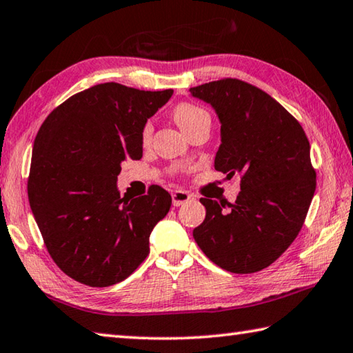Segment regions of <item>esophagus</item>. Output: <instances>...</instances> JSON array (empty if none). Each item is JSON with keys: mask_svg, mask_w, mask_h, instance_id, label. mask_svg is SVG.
Here are the masks:
<instances>
[{"mask_svg": "<svg viewBox=\"0 0 353 353\" xmlns=\"http://www.w3.org/2000/svg\"><path fill=\"white\" fill-rule=\"evenodd\" d=\"M191 197L192 196L190 194V192L185 191V190H176V191L171 192L172 205H174V206H181V205H183L186 202H190Z\"/></svg>", "mask_w": 353, "mask_h": 353, "instance_id": "1", "label": "esophagus"}]
</instances>
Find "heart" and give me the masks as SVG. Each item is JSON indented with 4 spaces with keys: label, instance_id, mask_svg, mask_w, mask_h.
I'll list each match as a JSON object with an SVG mask.
<instances>
[{
    "label": "heart",
    "instance_id": "b5f03b06",
    "mask_svg": "<svg viewBox=\"0 0 353 353\" xmlns=\"http://www.w3.org/2000/svg\"><path fill=\"white\" fill-rule=\"evenodd\" d=\"M172 119L179 125L183 133L186 134L190 130H192L194 127H197L199 123L202 122H211V117L210 113L206 112L205 108L196 105V103H191V102H181L177 103L172 110ZM151 136H153V127H151V123H145L143 128H142V142L143 143H148L151 141Z\"/></svg>",
    "mask_w": 353,
    "mask_h": 353
}]
</instances>
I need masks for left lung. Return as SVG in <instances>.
<instances>
[{
	"label": "left lung",
	"mask_w": 353,
	"mask_h": 353,
	"mask_svg": "<svg viewBox=\"0 0 353 353\" xmlns=\"http://www.w3.org/2000/svg\"><path fill=\"white\" fill-rule=\"evenodd\" d=\"M216 108L222 143L214 168L240 174L236 203L200 199L203 223L196 243L228 272L252 274L268 268L299 236L312 202L316 172L300 122L263 90L236 78L190 88Z\"/></svg>",
	"instance_id": "left-lung-1"
}]
</instances>
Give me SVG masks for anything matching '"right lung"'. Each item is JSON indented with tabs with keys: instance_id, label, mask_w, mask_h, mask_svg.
<instances>
[{
	"instance_id": "1",
	"label": "right lung",
	"mask_w": 353,
	"mask_h": 353,
	"mask_svg": "<svg viewBox=\"0 0 353 353\" xmlns=\"http://www.w3.org/2000/svg\"><path fill=\"white\" fill-rule=\"evenodd\" d=\"M171 94L93 85L54 108L34 137L30 208L54 263L82 285L105 288L133 274L171 208L162 186L136 199L121 197L116 186L121 165L142 157L145 122Z\"/></svg>"
}]
</instances>
